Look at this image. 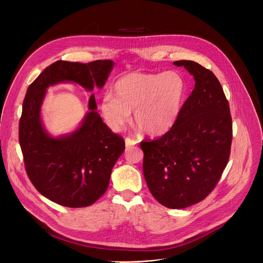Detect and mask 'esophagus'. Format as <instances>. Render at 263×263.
<instances>
[{"instance_id":"34e87169","label":"esophagus","mask_w":263,"mask_h":263,"mask_svg":"<svg viewBox=\"0 0 263 263\" xmlns=\"http://www.w3.org/2000/svg\"><path fill=\"white\" fill-rule=\"evenodd\" d=\"M125 143H126V146L129 147V146H132V145L137 144V141H136L135 139H132V138H130V137H127V138L125 139Z\"/></svg>"}]
</instances>
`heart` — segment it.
I'll return each instance as SVG.
<instances>
[{
	"label": "heart",
	"instance_id": "obj_1",
	"mask_svg": "<svg viewBox=\"0 0 263 263\" xmlns=\"http://www.w3.org/2000/svg\"><path fill=\"white\" fill-rule=\"evenodd\" d=\"M114 96L103 97L100 110L108 127L125 128L134 115L135 124L147 135L166 133L177 122L186 95V83L177 71L129 72L114 85Z\"/></svg>",
	"mask_w": 263,
	"mask_h": 263
}]
</instances>
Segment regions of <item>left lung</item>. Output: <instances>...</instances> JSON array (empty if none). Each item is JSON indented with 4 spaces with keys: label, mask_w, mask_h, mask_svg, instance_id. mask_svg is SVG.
<instances>
[{
    "label": "left lung",
    "mask_w": 263,
    "mask_h": 263,
    "mask_svg": "<svg viewBox=\"0 0 263 263\" xmlns=\"http://www.w3.org/2000/svg\"><path fill=\"white\" fill-rule=\"evenodd\" d=\"M174 64L193 74L195 88L170 131L140 147L149 192L161 205L182 209L204 200L220 179L230 156L232 119L211 70L191 60Z\"/></svg>",
    "instance_id": "obj_1"
}]
</instances>
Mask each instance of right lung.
<instances>
[{"instance_id": "1", "label": "right lung", "mask_w": 263, "mask_h": 263, "mask_svg": "<svg viewBox=\"0 0 263 263\" xmlns=\"http://www.w3.org/2000/svg\"><path fill=\"white\" fill-rule=\"evenodd\" d=\"M115 66L112 60L89 63L58 60L28 87L18 136L28 177L47 199L70 208L87 207L107 191L112 168L125 149L124 139L112 133L96 110L93 93L81 125L70 133L51 136L41 111L47 88L72 82L88 91L102 88Z\"/></svg>"}]
</instances>
